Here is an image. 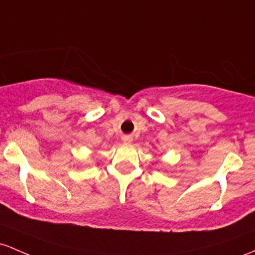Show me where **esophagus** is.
<instances>
[{
    "mask_svg": "<svg viewBox=\"0 0 255 255\" xmlns=\"http://www.w3.org/2000/svg\"><path fill=\"white\" fill-rule=\"evenodd\" d=\"M123 141L127 142V144H129V142H132V136H129V135L123 136Z\"/></svg>",
    "mask_w": 255,
    "mask_h": 255,
    "instance_id": "obj_1",
    "label": "esophagus"
}]
</instances>
